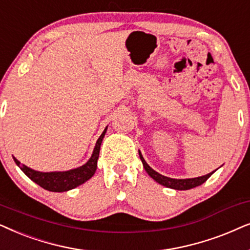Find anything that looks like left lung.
Here are the masks:
<instances>
[{
	"instance_id": "1",
	"label": "left lung",
	"mask_w": 250,
	"mask_h": 250,
	"mask_svg": "<svg viewBox=\"0 0 250 250\" xmlns=\"http://www.w3.org/2000/svg\"><path fill=\"white\" fill-rule=\"evenodd\" d=\"M139 158H141V160H142L143 166H144L146 172H147V174L151 176V177L154 179L155 182H158L159 184L166 186V188H174V189H181V191L197 188V186L204 184V183L212 175V172H214V171L209 172V174H207V175L201 176V177H197V178H186V179L169 178V177H166V176H164V175L159 174V172H156L155 170H153V169L149 167L147 164H146V161L144 160V158H143L141 152H139Z\"/></svg>"
}]
</instances>
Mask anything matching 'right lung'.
I'll return each instance as SVG.
<instances>
[{
	"instance_id": "obj_1",
	"label": "right lung",
	"mask_w": 250,
	"mask_h": 250,
	"mask_svg": "<svg viewBox=\"0 0 250 250\" xmlns=\"http://www.w3.org/2000/svg\"><path fill=\"white\" fill-rule=\"evenodd\" d=\"M107 127L103 131L101 137L98 138L96 146L92 152L91 158L89 161L84 164L81 167L71 169L67 171H51V172H41L33 170V169L28 168L27 166L21 165L16 158L15 160L16 165L21 169L22 172L31 178L33 182L41 186L44 189L51 192H66L69 189H73L78 188L79 185L83 184V183L90 179L94 176L96 169H97V160L99 156V149H101V145L103 142V138L106 134Z\"/></svg>"
}]
</instances>
